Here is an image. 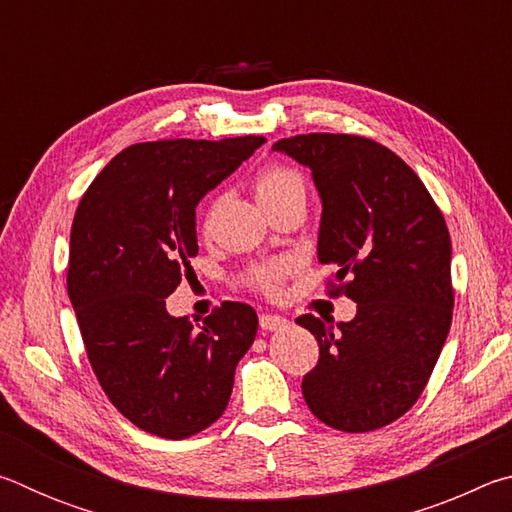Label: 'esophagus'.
Masks as SVG:
<instances>
[{"label": "esophagus", "instance_id": "34e87169", "mask_svg": "<svg viewBox=\"0 0 512 512\" xmlns=\"http://www.w3.org/2000/svg\"><path fill=\"white\" fill-rule=\"evenodd\" d=\"M259 325H262V329H266V332H275V329H282L284 325H289V320L277 314H262L259 316Z\"/></svg>", "mask_w": 512, "mask_h": 512}]
</instances>
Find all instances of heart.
Returning <instances> with one entry per match:
<instances>
[{
	"instance_id": "obj_1",
	"label": "heart",
	"mask_w": 512,
	"mask_h": 512,
	"mask_svg": "<svg viewBox=\"0 0 512 512\" xmlns=\"http://www.w3.org/2000/svg\"><path fill=\"white\" fill-rule=\"evenodd\" d=\"M253 189H255L257 203L262 205L264 210L280 205V203L293 201V198H305V192H307L305 178H302L296 169L284 167V164H268V167L259 171L253 180ZM216 203L219 201H214L210 205V210H207L205 228H210ZM289 273H291L289 262L259 264V266L250 268L246 275V282L257 291L268 293V296H275V293L282 287L284 277H287Z\"/></svg>"
}]
</instances>
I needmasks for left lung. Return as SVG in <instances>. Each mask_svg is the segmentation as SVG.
<instances>
[{
	"label": "left lung",
	"instance_id": "1",
	"mask_svg": "<svg viewBox=\"0 0 512 512\" xmlns=\"http://www.w3.org/2000/svg\"><path fill=\"white\" fill-rule=\"evenodd\" d=\"M273 151L311 169L323 203L318 262L336 268L329 293L357 302L350 323L296 320L320 348L302 395L327 427H386L418 402L452 325L443 212L409 164L368 137L309 133Z\"/></svg>",
	"mask_w": 512,
	"mask_h": 512
}]
</instances>
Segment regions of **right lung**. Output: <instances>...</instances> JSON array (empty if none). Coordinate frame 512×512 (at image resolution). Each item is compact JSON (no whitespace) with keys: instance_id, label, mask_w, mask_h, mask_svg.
<instances>
[{"instance_id":"right-lung-1","label":"right lung","mask_w":512,"mask_h":512,"mask_svg":"<svg viewBox=\"0 0 512 512\" xmlns=\"http://www.w3.org/2000/svg\"><path fill=\"white\" fill-rule=\"evenodd\" d=\"M266 140L142 142L115 155L76 207L67 293L103 393L153 436L180 440L228 406L257 314L223 302L203 325L167 311L198 253L196 205Z\"/></svg>"}]
</instances>
